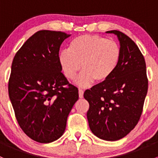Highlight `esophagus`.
Listing matches in <instances>:
<instances>
[{"instance_id": "obj_1", "label": "esophagus", "mask_w": 158, "mask_h": 158, "mask_svg": "<svg viewBox=\"0 0 158 158\" xmlns=\"http://www.w3.org/2000/svg\"><path fill=\"white\" fill-rule=\"evenodd\" d=\"M83 90H82V89H79V96L80 98H83Z\"/></svg>"}]
</instances>
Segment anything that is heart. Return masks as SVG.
Listing matches in <instances>:
<instances>
[{
  "mask_svg": "<svg viewBox=\"0 0 158 158\" xmlns=\"http://www.w3.org/2000/svg\"><path fill=\"white\" fill-rule=\"evenodd\" d=\"M122 58V49L114 40L98 35H81L74 38L69 49H63L58 60L64 76L73 80L81 69L76 83L86 87L94 81L102 83L112 76Z\"/></svg>",
  "mask_w": 158,
  "mask_h": 158,
  "instance_id": "heart-1",
  "label": "heart"
}]
</instances>
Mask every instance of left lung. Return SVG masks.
Returning a JSON list of instances; mask_svg holds the SVG:
<instances>
[{
    "label": "left lung",
    "mask_w": 158,
    "mask_h": 158,
    "mask_svg": "<svg viewBox=\"0 0 158 158\" xmlns=\"http://www.w3.org/2000/svg\"><path fill=\"white\" fill-rule=\"evenodd\" d=\"M106 33L118 38L120 63L107 81L87 89L84 98L89 103L87 118L92 133L101 139L114 141L126 136L138 124L148 80L144 56L135 43L118 30Z\"/></svg>",
    "instance_id": "1"
}]
</instances>
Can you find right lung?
<instances>
[{
	"instance_id": "1",
	"label": "right lung",
	"mask_w": 158,
	"mask_h": 158,
	"mask_svg": "<svg viewBox=\"0 0 158 158\" xmlns=\"http://www.w3.org/2000/svg\"><path fill=\"white\" fill-rule=\"evenodd\" d=\"M70 35L40 30L14 56L8 82L9 97L19 125L33 141L49 143L63 135L78 89L62 73L60 46Z\"/></svg>"
}]
</instances>
